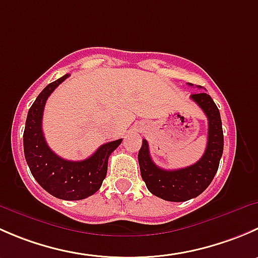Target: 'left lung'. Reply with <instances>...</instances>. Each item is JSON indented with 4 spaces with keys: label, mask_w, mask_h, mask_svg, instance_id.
Returning <instances> with one entry per match:
<instances>
[{
    "label": "left lung",
    "mask_w": 258,
    "mask_h": 258,
    "mask_svg": "<svg viewBox=\"0 0 258 258\" xmlns=\"http://www.w3.org/2000/svg\"><path fill=\"white\" fill-rule=\"evenodd\" d=\"M192 86V85H191ZM209 119V137L204 156L194 165L179 170H163L155 165L146 140L139 151L142 179L148 191L171 202H184L201 195L215 177L223 152V131L220 111L206 92L191 95Z\"/></svg>",
    "instance_id": "8db88e82"
}]
</instances>
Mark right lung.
<instances>
[{
  "label": "right lung",
  "mask_w": 258,
  "mask_h": 258,
  "mask_svg": "<svg viewBox=\"0 0 258 258\" xmlns=\"http://www.w3.org/2000/svg\"><path fill=\"white\" fill-rule=\"evenodd\" d=\"M69 76L46 86L31 106L23 132V151L31 173L43 189L57 199L77 201L100 189L107 173L108 157L122 140L102 145L83 161L64 160L48 147L42 132L43 108L49 95Z\"/></svg>",
  "instance_id": "obj_1"
}]
</instances>
